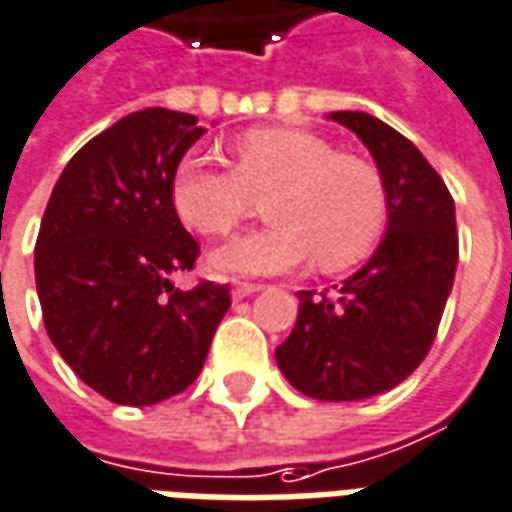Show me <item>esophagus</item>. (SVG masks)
<instances>
[{
	"label": "esophagus",
	"mask_w": 512,
	"mask_h": 512,
	"mask_svg": "<svg viewBox=\"0 0 512 512\" xmlns=\"http://www.w3.org/2000/svg\"><path fill=\"white\" fill-rule=\"evenodd\" d=\"M264 286L262 284H248V281H237L234 284V289H231V297L234 300H245V297L256 295V292H262Z\"/></svg>",
	"instance_id": "obj_1"
}]
</instances>
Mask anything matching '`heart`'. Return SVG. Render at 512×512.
Wrapping results in <instances>:
<instances>
[{
  "label": "heart",
  "instance_id": "b5f03b06",
  "mask_svg": "<svg viewBox=\"0 0 512 512\" xmlns=\"http://www.w3.org/2000/svg\"><path fill=\"white\" fill-rule=\"evenodd\" d=\"M234 165L212 154L179 159L170 181L176 215L204 237H226L267 198L273 226L209 256L217 275H278L303 264L342 273L364 262L389 226V187L375 162L342 154L320 134L259 126L234 137Z\"/></svg>",
  "mask_w": 512,
  "mask_h": 512
}]
</instances>
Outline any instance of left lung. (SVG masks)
<instances>
[{"label": "left lung", "mask_w": 512, "mask_h": 512, "mask_svg": "<svg viewBox=\"0 0 512 512\" xmlns=\"http://www.w3.org/2000/svg\"><path fill=\"white\" fill-rule=\"evenodd\" d=\"M353 129L389 187V231L333 292H297V322L275 350L286 380L314 400H366L430 353L458 267L455 201L408 137L366 112H331Z\"/></svg>", "instance_id": "1"}]
</instances>
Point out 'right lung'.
Returning <instances> with one entry per match:
<instances>
[{"label": "right lung", "instance_id": "1", "mask_svg": "<svg viewBox=\"0 0 512 512\" xmlns=\"http://www.w3.org/2000/svg\"><path fill=\"white\" fill-rule=\"evenodd\" d=\"M201 134L187 112H132L76 151L43 212L35 284L46 333L79 380L118 405L187 389L231 306L228 284H170L201 253L170 198Z\"/></svg>", "mask_w": 512, "mask_h": 512}]
</instances>
